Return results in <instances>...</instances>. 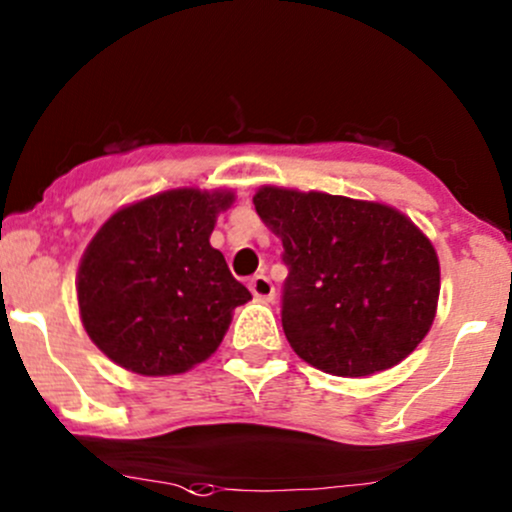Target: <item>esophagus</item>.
Segmentation results:
<instances>
[{"label": "esophagus", "mask_w": 512, "mask_h": 512, "mask_svg": "<svg viewBox=\"0 0 512 512\" xmlns=\"http://www.w3.org/2000/svg\"><path fill=\"white\" fill-rule=\"evenodd\" d=\"M250 292H252V297L260 299V301L274 299V287H272L270 277H265V274H255V277L250 279Z\"/></svg>", "instance_id": "esophagus-1"}]
</instances>
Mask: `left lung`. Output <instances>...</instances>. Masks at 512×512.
Masks as SVG:
<instances>
[{"label":"left lung","instance_id":"obj_1","mask_svg":"<svg viewBox=\"0 0 512 512\" xmlns=\"http://www.w3.org/2000/svg\"><path fill=\"white\" fill-rule=\"evenodd\" d=\"M282 240V326L301 360L363 378L405 360L437 316L439 257L392 206L262 186L252 198Z\"/></svg>","mask_w":512,"mask_h":512}]
</instances>
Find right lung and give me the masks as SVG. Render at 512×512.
Listing matches in <instances>:
<instances>
[{"mask_svg": "<svg viewBox=\"0 0 512 512\" xmlns=\"http://www.w3.org/2000/svg\"><path fill=\"white\" fill-rule=\"evenodd\" d=\"M233 191L174 188L120 208L78 267L80 321L90 341L132 373L179 375L211 358L235 306L252 294L211 245Z\"/></svg>", "mask_w": 512, "mask_h": 512, "instance_id": "add662e5", "label": "right lung"}]
</instances>
